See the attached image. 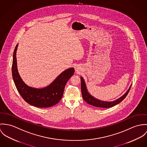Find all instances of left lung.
Here are the masks:
<instances>
[{
    "label": "left lung",
    "mask_w": 147,
    "mask_h": 147,
    "mask_svg": "<svg viewBox=\"0 0 147 147\" xmlns=\"http://www.w3.org/2000/svg\"><path fill=\"white\" fill-rule=\"evenodd\" d=\"M81 80L82 95L83 98L88 104H90L92 106H94V107H98V108H111V107H112L114 105L118 104V103L121 102L126 97V96L127 95V94H128V93H129L131 88L130 86V88L125 94V95H123L122 97L119 98L118 99H117L115 101H110V102L103 101L99 100L97 98H94L93 96H91V95H90V94L87 91L85 82L84 81L82 77H81Z\"/></svg>",
    "instance_id": "1"
}]
</instances>
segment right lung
Here are the masks:
<instances>
[{
  "instance_id": "add662e5",
  "label": "right lung",
  "mask_w": 147,
  "mask_h": 147,
  "mask_svg": "<svg viewBox=\"0 0 147 147\" xmlns=\"http://www.w3.org/2000/svg\"><path fill=\"white\" fill-rule=\"evenodd\" d=\"M17 45L13 52L12 66V77L17 90L24 100L34 107L48 108L58 103L62 98L66 84L74 73L73 67L69 68L60 74L49 86L37 89L27 86L19 76L17 68Z\"/></svg>"
}]
</instances>
